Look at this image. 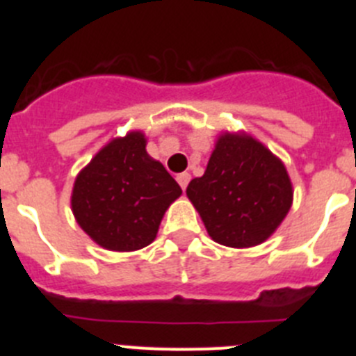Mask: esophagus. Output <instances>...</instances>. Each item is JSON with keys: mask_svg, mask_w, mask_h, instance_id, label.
I'll return each mask as SVG.
<instances>
[{"mask_svg": "<svg viewBox=\"0 0 356 356\" xmlns=\"http://www.w3.org/2000/svg\"><path fill=\"white\" fill-rule=\"evenodd\" d=\"M176 180H178L180 187L185 191V188H187V185H188V181H191V175H188V172H180V175L176 176Z\"/></svg>", "mask_w": 356, "mask_h": 356, "instance_id": "obj_1", "label": "esophagus"}]
</instances>
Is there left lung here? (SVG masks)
I'll return each instance as SVG.
<instances>
[{
  "mask_svg": "<svg viewBox=\"0 0 356 356\" xmlns=\"http://www.w3.org/2000/svg\"><path fill=\"white\" fill-rule=\"evenodd\" d=\"M292 184L284 162L246 134H222L205 175L187 187L210 237L222 246L262 244L292 205Z\"/></svg>",
  "mask_w": 356,
  "mask_h": 356,
  "instance_id": "1",
  "label": "left lung"
}]
</instances>
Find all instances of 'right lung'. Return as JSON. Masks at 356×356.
I'll list each match as a JSON object with an SVG mask.
<instances>
[{"mask_svg":"<svg viewBox=\"0 0 356 356\" xmlns=\"http://www.w3.org/2000/svg\"><path fill=\"white\" fill-rule=\"evenodd\" d=\"M181 188L146 151L143 131L110 140L78 172L71 209L96 244L135 251L155 241L160 221Z\"/></svg>","mask_w":356,"mask_h":356,"instance_id":"right-lung-1","label":"right lung"}]
</instances>
